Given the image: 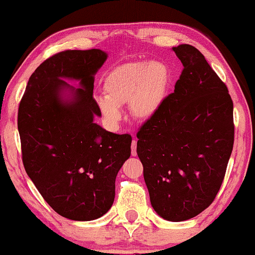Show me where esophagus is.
<instances>
[{"label":"esophagus","instance_id":"esophagus-1","mask_svg":"<svg viewBox=\"0 0 255 255\" xmlns=\"http://www.w3.org/2000/svg\"><path fill=\"white\" fill-rule=\"evenodd\" d=\"M131 155L136 156V140L131 141Z\"/></svg>","mask_w":255,"mask_h":255}]
</instances>
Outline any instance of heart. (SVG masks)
Segmentation results:
<instances>
[{
  "label": "heart",
  "instance_id": "1",
  "mask_svg": "<svg viewBox=\"0 0 255 255\" xmlns=\"http://www.w3.org/2000/svg\"><path fill=\"white\" fill-rule=\"evenodd\" d=\"M169 85V70L160 61L130 62L113 69L105 77V98L98 99V107L109 125L121 119V106L128 104L136 121H148L159 112Z\"/></svg>",
  "mask_w": 255,
  "mask_h": 255
}]
</instances>
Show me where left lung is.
<instances>
[{
  "label": "left lung",
  "instance_id": "obj_1",
  "mask_svg": "<svg viewBox=\"0 0 255 255\" xmlns=\"http://www.w3.org/2000/svg\"><path fill=\"white\" fill-rule=\"evenodd\" d=\"M172 50L183 70L174 93L137 133L136 153L154 211L168 221L196 217L213 202L234 142L226 85L191 44Z\"/></svg>",
  "mask_w": 255,
  "mask_h": 255
}]
</instances>
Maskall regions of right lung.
Here are the masks:
<instances>
[{
	"label": "right lung",
	"mask_w": 255,
	"mask_h": 255,
	"mask_svg": "<svg viewBox=\"0 0 255 255\" xmlns=\"http://www.w3.org/2000/svg\"><path fill=\"white\" fill-rule=\"evenodd\" d=\"M107 57L101 49L55 54L31 74L18 107L25 172L47 204L70 220L107 213L119 170L130 156V135L94 122L101 117L93 98L95 74Z\"/></svg>",
	"instance_id": "1"
}]
</instances>
